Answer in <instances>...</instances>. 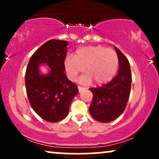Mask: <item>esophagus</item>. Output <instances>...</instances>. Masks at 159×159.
<instances>
[{"label": "esophagus", "instance_id": "34e87169", "mask_svg": "<svg viewBox=\"0 0 159 159\" xmlns=\"http://www.w3.org/2000/svg\"><path fill=\"white\" fill-rule=\"evenodd\" d=\"M78 90H79V92H81L82 90H84V88H83V87H81V86H78Z\"/></svg>", "mask_w": 159, "mask_h": 159}]
</instances>
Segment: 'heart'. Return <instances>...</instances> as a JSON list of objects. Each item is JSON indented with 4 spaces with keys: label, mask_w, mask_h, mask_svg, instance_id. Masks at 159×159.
Segmentation results:
<instances>
[{
    "label": "heart",
    "mask_w": 159,
    "mask_h": 159,
    "mask_svg": "<svg viewBox=\"0 0 159 159\" xmlns=\"http://www.w3.org/2000/svg\"><path fill=\"white\" fill-rule=\"evenodd\" d=\"M118 54L114 50L97 45L83 47L78 49L74 57L69 56L64 61L67 75L71 80H75L83 71L87 75L81 81L91 80L96 84L107 83L113 79L119 68Z\"/></svg>",
    "instance_id": "heart-1"
}]
</instances>
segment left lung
<instances>
[{
  "label": "left lung",
  "mask_w": 159,
  "mask_h": 159,
  "mask_svg": "<svg viewBox=\"0 0 159 159\" xmlns=\"http://www.w3.org/2000/svg\"><path fill=\"white\" fill-rule=\"evenodd\" d=\"M119 64L117 75L101 87L90 88L93 98L89 110L95 120L108 123L121 116L125 111L131 90L132 74L129 62L120 50L114 47Z\"/></svg>",
  "instance_id": "left-lung-1"
}]
</instances>
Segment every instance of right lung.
<instances>
[{
    "label": "right lung",
    "instance_id": "1",
    "mask_svg": "<svg viewBox=\"0 0 159 159\" xmlns=\"http://www.w3.org/2000/svg\"><path fill=\"white\" fill-rule=\"evenodd\" d=\"M67 41L51 40L34 52L28 63L25 87L30 103L37 114L49 122H58L67 116L71 101L79 90L64 73ZM49 67L46 75L39 66Z\"/></svg>",
    "mask_w": 159,
    "mask_h": 159
}]
</instances>
